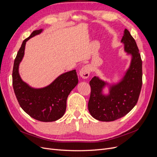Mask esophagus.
Wrapping results in <instances>:
<instances>
[{"label": "esophagus", "mask_w": 157, "mask_h": 157, "mask_svg": "<svg viewBox=\"0 0 157 157\" xmlns=\"http://www.w3.org/2000/svg\"><path fill=\"white\" fill-rule=\"evenodd\" d=\"M90 73V67L89 65H84L82 67V69L80 70L79 75L80 77L85 79L88 78Z\"/></svg>", "instance_id": "esophagus-1"}]
</instances>
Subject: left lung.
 <instances>
[{"label": "left lung", "mask_w": 157, "mask_h": 157, "mask_svg": "<svg viewBox=\"0 0 157 157\" xmlns=\"http://www.w3.org/2000/svg\"><path fill=\"white\" fill-rule=\"evenodd\" d=\"M121 42L127 54L132 56V59L129 68L121 81L109 84L97 77L90 81L91 94L88 104V111L99 121H114L125 116L138 101L142 86V61L139 49L126 29ZM106 85L109 86L107 95L102 94V88Z\"/></svg>", "instance_id": "left-lung-1"}]
</instances>
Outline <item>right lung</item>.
Instances as JSON below:
<instances>
[{
    "instance_id": "1",
    "label": "right lung",
    "mask_w": 157,
    "mask_h": 157,
    "mask_svg": "<svg viewBox=\"0 0 157 157\" xmlns=\"http://www.w3.org/2000/svg\"><path fill=\"white\" fill-rule=\"evenodd\" d=\"M42 31V29L34 31L23 41L14 60L12 84L17 101L23 111L37 121L53 122L63 116L67 97L78 80L75 69L61 74L44 88H33L23 81L19 74V65L24 56L26 42Z\"/></svg>"
}]
</instances>
